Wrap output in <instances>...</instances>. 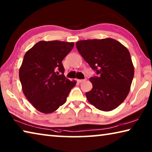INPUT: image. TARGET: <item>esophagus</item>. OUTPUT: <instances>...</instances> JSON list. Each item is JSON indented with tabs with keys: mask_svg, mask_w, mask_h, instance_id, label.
I'll return each mask as SVG.
<instances>
[{
	"mask_svg": "<svg viewBox=\"0 0 152 152\" xmlns=\"http://www.w3.org/2000/svg\"><path fill=\"white\" fill-rule=\"evenodd\" d=\"M85 80H86V79H83V80H77V81H78L79 83H81V82H84Z\"/></svg>",
	"mask_w": 152,
	"mask_h": 152,
	"instance_id": "34e87169",
	"label": "esophagus"
}]
</instances>
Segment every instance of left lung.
Wrapping results in <instances>:
<instances>
[{"label": "left lung", "instance_id": "8db88e82", "mask_svg": "<svg viewBox=\"0 0 152 152\" xmlns=\"http://www.w3.org/2000/svg\"><path fill=\"white\" fill-rule=\"evenodd\" d=\"M76 46L98 75L90 78L92 88L86 92L87 100L103 111L119 107L127 96L134 76L127 48L111 38L81 40Z\"/></svg>", "mask_w": 152, "mask_h": 152}]
</instances>
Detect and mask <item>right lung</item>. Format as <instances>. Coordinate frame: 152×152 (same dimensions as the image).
<instances>
[{"label": "right lung", "instance_id": "1", "mask_svg": "<svg viewBox=\"0 0 152 152\" xmlns=\"http://www.w3.org/2000/svg\"><path fill=\"white\" fill-rule=\"evenodd\" d=\"M74 45L73 42L41 41L25 54L19 79L25 96L39 111L54 112L76 85V81L64 76L61 63Z\"/></svg>", "mask_w": 152, "mask_h": 152}]
</instances>
